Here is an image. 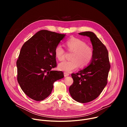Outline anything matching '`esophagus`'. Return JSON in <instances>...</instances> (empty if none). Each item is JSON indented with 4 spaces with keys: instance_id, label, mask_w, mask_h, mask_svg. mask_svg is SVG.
Returning <instances> with one entry per match:
<instances>
[{
    "instance_id": "obj_1",
    "label": "esophagus",
    "mask_w": 127,
    "mask_h": 127,
    "mask_svg": "<svg viewBox=\"0 0 127 127\" xmlns=\"http://www.w3.org/2000/svg\"><path fill=\"white\" fill-rule=\"evenodd\" d=\"M64 77H66V76H68L69 75V74L68 73H67V72H64Z\"/></svg>"
}]
</instances>
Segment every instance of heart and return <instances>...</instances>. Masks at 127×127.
Listing matches in <instances>:
<instances>
[{"label":"heart","mask_w":127,"mask_h":127,"mask_svg":"<svg viewBox=\"0 0 127 127\" xmlns=\"http://www.w3.org/2000/svg\"><path fill=\"white\" fill-rule=\"evenodd\" d=\"M68 51L73 52L71 61H66L59 64L58 69L66 72H71L81 67L87 66L91 62L94 52L91 47L87 46L84 41L77 38H73L66 42ZM56 58L60 61L65 59V51L61 45H58L54 50Z\"/></svg>","instance_id":"b5f03b06"}]
</instances>
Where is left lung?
Listing matches in <instances>:
<instances>
[{"label":"left lung","instance_id":"obj_1","mask_svg":"<svg viewBox=\"0 0 127 127\" xmlns=\"http://www.w3.org/2000/svg\"><path fill=\"white\" fill-rule=\"evenodd\" d=\"M78 34L90 38L94 55L87 67L71 74L73 83L69 91L75 100L86 103L96 98L102 92L107 82L111 65L106 47L93 32H84Z\"/></svg>","mask_w":127,"mask_h":127}]
</instances>
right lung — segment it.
<instances>
[{
  "label": "right lung",
  "instance_id": "right-lung-1",
  "mask_svg": "<svg viewBox=\"0 0 127 127\" xmlns=\"http://www.w3.org/2000/svg\"><path fill=\"white\" fill-rule=\"evenodd\" d=\"M65 36L41 30L22 46L16 61L17 79L30 98L36 101L45 99L51 94L54 82L64 77L63 72L52 69L57 66L54 50Z\"/></svg>",
  "mask_w": 127,
  "mask_h": 127
}]
</instances>
